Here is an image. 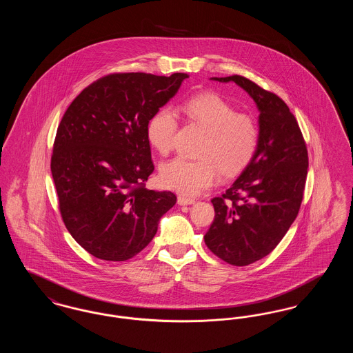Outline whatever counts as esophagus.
Wrapping results in <instances>:
<instances>
[{"mask_svg": "<svg viewBox=\"0 0 353 353\" xmlns=\"http://www.w3.org/2000/svg\"><path fill=\"white\" fill-rule=\"evenodd\" d=\"M177 202H179V205H192V203H194V202H196V200H194V199L185 197V196H179Z\"/></svg>", "mask_w": 353, "mask_h": 353, "instance_id": "34e87169", "label": "esophagus"}]
</instances>
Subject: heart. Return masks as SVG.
Returning <instances> with one entry per match:
<instances>
[{"label": "heart", "instance_id": "1", "mask_svg": "<svg viewBox=\"0 0 353 353\" xmlns=\"http://www.w3.org/2000/svg\"><path fill=\"white\" fill-rule=\"evenodd\" d=\"M185 118L205 132L197 151L199 160L176 157L160 169L167 189L194 196L214 183L217 174L233 179L249 167L258 145L259 127L255 119L236 112L234 105L217 94L203 92L184 101ZM148 139L161 154L173 150L177 119L168 108L159 110L148 123Z\"/></svg>", "mask_w": 353, "mask_h": 353}]
</instances>
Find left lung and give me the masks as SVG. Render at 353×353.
Masks as SVG:
<instances>
[{
	"label": "left lung",
	"mask_w": 353,
	"mask_h": 353,
	"mask_svg": "<svg viewBox=\"0 0 353 353\" xmlns=\"http://www.w3.org/2000/svg\"><path fill=\"white\" fill-rule=\"evenodd\" d=\"M234 82L259 111V145L249 167L214 197V221L203 236L209 250L233 266H248L272 252L296 219L307 179L308 154L301 128L285 101L250 79Z\"/></svg>",
	"instance_id": "left-lung-1"
}]
</instances>
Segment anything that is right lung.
<instances>
[{
	"instance_id": "add662e5",
	"label": "right lung",
	"mask_w": 353,
	"mask_h": 353,
	"mask_svg": "<svg viewBox=\"0 0 353 353\" xmlns=\"http://www.w3.org/2000/svg\"><path fill=\"white\" fill-rule=\"evenodd\" d=\"M184 72H120L85 87L58 127L51 174L70 234L103 261H127L176 203L144 186L153 172L148 123L179 91Z\"/></svg>"
}]
</instances>
